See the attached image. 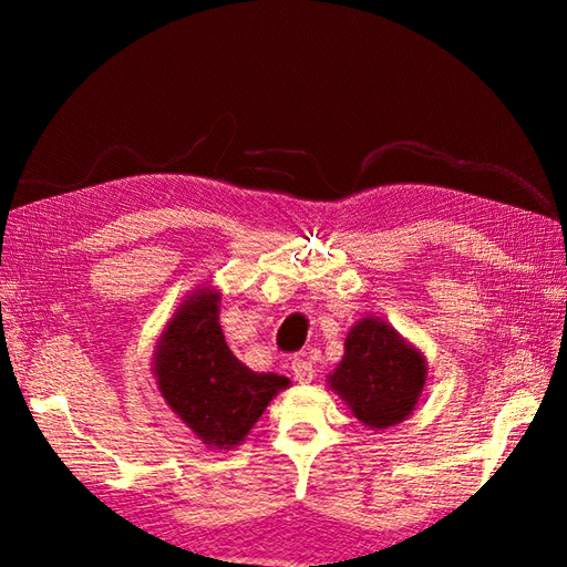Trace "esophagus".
<instances>
[{"instance_id":"1","label":"esophagus","mask_w":567,"mask_h":567,"mask_svg":"<svg viewBox=\"0 0 567 567\" xmlns=\"http://www.w3.org/2000/svg\"><path fill=\"white\" fill-rule=\"evenodd\" d=\"M292 372H295V380L302 384L315 380V365H311V360L307 355H297L292 360Z\"/></svg>"}]
</instances>
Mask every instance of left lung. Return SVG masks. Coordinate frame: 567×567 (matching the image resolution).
<instances>
[{
  "instance_id": "1",
  "label": "left lung",
  "mask_w": 567,
  "mask_h": 567,
  "mask_svg": "<svg viewBox=\"0 0 567 567\" xmlns=\"http://www.w3.org/2000/svg\"><path fill=\"white\" fill-rule=\"evenodd\" d=\"M426 378V355L392 323L368 315L348 331L343 358L327 384L360 424L388 431L412 416Z\"/></svg>"
}]
</instances>
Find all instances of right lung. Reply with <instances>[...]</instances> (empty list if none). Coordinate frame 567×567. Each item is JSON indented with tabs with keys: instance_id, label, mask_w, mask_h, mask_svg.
<instances>
[{
	"instance_id": "add662e5",
	"label": "right lung",
	"mask_w": 567,
	"mask_h": 567,
	"mask_svg": "<svg viewBox=\"0 0 567 567\" xmlns=\"http://www.w3.org/2000/svg\"><path fill=\"white\" fill-rule=\"evenodd\" d=\"M219 305L212 282L183 299L155 341L153 378L165 404L207 449L234 451L292 382L240 363L226 346Z\"/></svg>"
}]
</instances>
